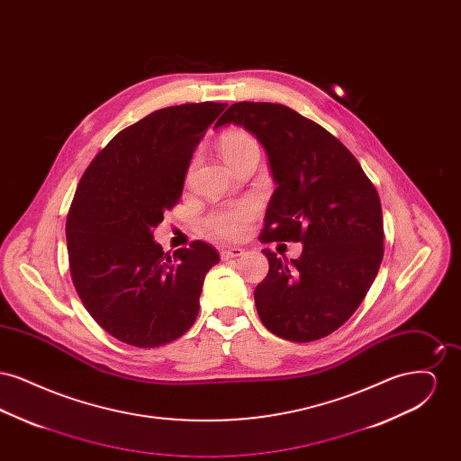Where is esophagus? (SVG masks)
<instances>
[{"mask_svg":"<svg viewBox=\"0 0 461 461\" xmlns=\"http://www.w3.org/2000/svg\"><path fill=\"white\" fill-rule=\"evenodd\" d=\"M243 254H245V250L240 249V247L222 249V250H221V259H222V261H230V259H237V258H241Z\"/></svg>","mask_w":461,"mask_h":461,"instance_id":"34e87169","label":"esophagus"}]
</instances>
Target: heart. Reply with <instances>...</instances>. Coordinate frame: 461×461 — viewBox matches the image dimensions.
I'll return each instance as SVG.
<instances>
[{
  "mask_svg": "<svg viewBox=\"0 0 461 461\" xmlns=\"http://www.w3.org/2000/svg\"><path fill=\"white\" fill-rule=\"evenodd\" d=\"M220 150L222 158L230 166L233 160L240 158L241 155L252 150H259L256 140L243 131L226 132L220 141ZM258 214V203L254 200H245L240 203L224 205L220 209L211 211L203 224L207 231L218 239L235 240L243 235L247 222Z\"/></svg>",
  "mask_w": 461,
  "mask_h": 461,
  "instance_id": "b5f03b06",
  "label": "heart"
}]
</instances>
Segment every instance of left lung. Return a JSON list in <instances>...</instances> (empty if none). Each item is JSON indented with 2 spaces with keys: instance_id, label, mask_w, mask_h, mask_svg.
Wrapping results in <instances>:
<instances>
[{
  "instance_id": "left-lung-1",
  "label": "left lung",
  "mask_w": 461,
  "mask_h": 461,
  "mask_svg": "<svg viewBox=\"0 0 461 461\" xmlns=\"http://www.w3.org/2000/svg\"><path fill=\"white\" fill-rule=\"evenodd\" d=\"M237 124L263 145L276 190L263 243L301 241L297 259L264 249L269 271L254 290L264 327L311 342L342 327L384 258L380 198L356 157L325 128L280 104H233L214 130Z\"/></svg>"
}]
</instances>
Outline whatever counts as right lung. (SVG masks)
<instances>
[{
	"mask_svg": "<svg viewBox=\"0 0 461 461\" xmlns=\"http://www.w3.org/2000/svg\"><path fill=\"white\" fill-rule=\"evenodd\" d=\"M226 104L155 110L117 132L81 177L67 216L72 282L91 318L117 340L158 348L195 323L205 241L164 254L154 230L183 194L194 152Z\"/></svg>",
	"mask_w": 461,
	"mask_h": 461,
	"instance_id": "1",
	"label": "right lung"
}]
</instances>
